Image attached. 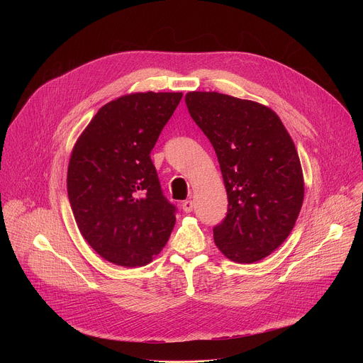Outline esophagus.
<instances>
[{
    "label": "esophagus",
    "mask_w": 363,
    "mask_h": 363,
    "mask_svg": "<svg viewBox=\"0 0 363 363\" xmlns=\"http://www.w3.org/2000/svg\"><path fill=\"white\" fill-rule=\"evenodd\" d=\"M182 210H184L185 213H191V211L194 210V201H191V199L184 201V202H182Z\"/></svg>",
    "instance_id": "esophagus-1"
}]
</instances>
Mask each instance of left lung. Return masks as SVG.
Returning a JSON list of instances; mask_svg holds the SVG:
<instances>
[{
	"label": "left lung",
	"instance_id": "obj_1",
	"mask_svg": "<svg viewBox=\"0 0 363 363\" xmlns=\"http://www.w3.org/2000/svg\"><path fill=\"white\" fill-rule=\"evenodd\" d=\"M185 103L210 139L228 196L216 245L237 263L267 257L289 237L304 184L296 146L280 118L257 101L217 91H191Z\"/></svg>",
	"mask_w": 363,
	"mask_h": 363
}]
</instances>
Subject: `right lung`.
Here are the masks:
<instances>
[{
	"label": "right lung",
	"instance_id": "add662e5",
	"mask_svg": "<svg viewBox=\"0 0 363 363\" xmlns=\"http://www.w3.org/2000/svg\"><path fill=\"white\" fill-rule=\"evenodd\" d=\"M182 93H135L103 106L74 145L67 195L84 240L105 260L140 267L165 247L177 206L150 150Z\"/></svg>",
	"mask_w": 363,
	"mask_h": 363
}]
</instances>
